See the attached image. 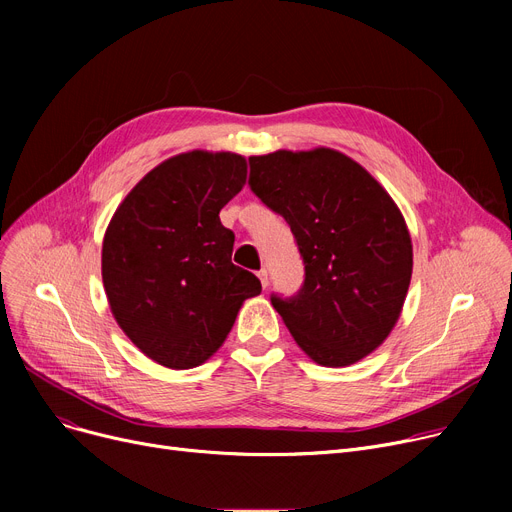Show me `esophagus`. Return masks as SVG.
Listing matches in <instances>:
<instances>
[{
  "label": "esophagus",
  "instance_id": "obj_1",
  "mask_svg": "<svg viewBox=\"0 0 512 512\" xmlns=\"http://www.w3.org/2000/svg\"><path fill=\"white\" fill-rule=\"evenodd\" d=\"M259 280H261V286L267 288V284H270V276H267V270H259Z\"/></svg>",
  "mask_w": 512,
  "mask_h": 512
}]
</instances>
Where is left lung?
<instances>
[{
    "label": "left lung",
    "instance_id": "left-lung-1",
    "mask_svg": "<svg viewBox=\"0 0 512 512\" xmlns=\"http://www.w3.org/2000/svg\"><path fill=\"white\" fill-rule=\"evenodd\" d=\"M251 191L288 222L305 263L297 297H272L292 338L324 367L378 348L400 317L413 274L405 218L361 164L315 147L249 157Z\"/></svg>",
    "mask_w": 512,
    "mask_h": 512
}]
</instances>
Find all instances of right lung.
Wrapping results in <instances>:
<instances>
[{"instance_id": "add662e5", "label": "right lung", "mask_w": 512, "mask_h": 512, "mask_svg": "<svg viewBox=\"0 0 512 512\" xmlns=\"http://www.w3.org/2000/svg\"><path fill=\"white\" fill-rule=\"evenodd\" d=\"M247 182V159L188 151L161 161L126 195L103 236V288L122 332L170 369L205 363L261 282L232 263L222 207Z\"/></svg>"}]
</instances>
